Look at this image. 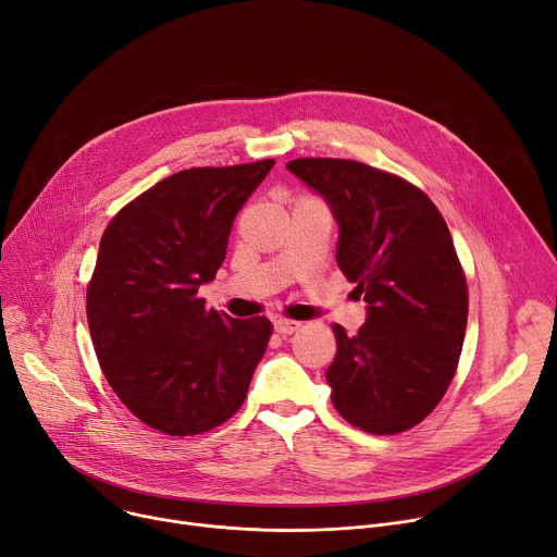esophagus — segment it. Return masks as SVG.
<instances>
[{"instance_id": "obj_1", "label": "esophagus", "mask_w": 557, "mask_h": 557, "mask_svg": "<svg viewBox=\"0 0 557 557\" xmlns=\"http://www.w3.org/2000/svg\"><path fill=\"white\" fill-rule=\"evenodd\" d=\"M273 326H275V331H277V333H282V336H290V333L298 331L302 324H300V322H295V320L280 318V320H275V322H273Z\"/></svg>"}]
</instances>
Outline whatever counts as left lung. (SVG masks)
Instances as JSON below:
<instances>
[{"instance_id": "1", "label": "left lung", "mask_w": 557, "mask_h": 557, "mask_svg": "<svg viewBox=\"0 0 557 557\" xmlns=\"http://www.w3.org/2000/svg\"><path fill=\"white\" fill-rule=\"evenodd\" d=\"M286 168L331 206L338 267L367 302L356 336L331 326V403L362 432L410 430L448 392L466 336L468 286L446 219L414 183L372 165L311 157Z\"/></svg>"}]
</instances>
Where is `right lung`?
Here are the masks:
<instances>
[{"label":"right lung","mask_w":557,"mask_h":557,"mask_svg":"<svg viewBox=\"0 0 557 557\" xmlns=\"http://www.w3.org/2000/svg\"><path fill=\"white\" fill-rule=\"evenodd\" d=\"M273 159L181 170L116 212L87 286V322L107 383L170 436L228 421L246 398L273 324L199 298L226 259L233 219Z\"/></svg>","instance_id":"add662e5"}]
</instances>
